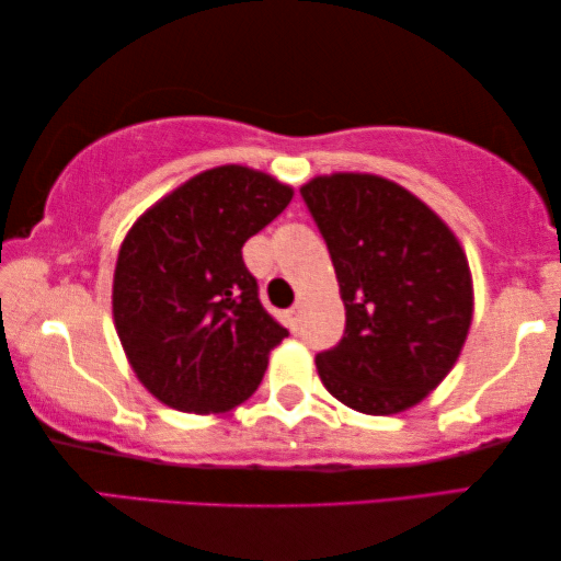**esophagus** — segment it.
Segmentation results:
<instances>
[{
  "label": "esophagus",
  "instance_id": "esophagus-1",
  "mask_svg": "<svg viewBox=\"0 0 561 561\" xmlns=\"http://www.w3.org/2000/svg\"><path fill=\"white\" fill-rule=\"evenodd\" d=\"M286 323H288L290 331H298V325H300V306H293V308L286 310Z\"/></svg>",
  "mask_w": 561,
  "mask_h": 561
}]
</instances>
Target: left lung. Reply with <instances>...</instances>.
I'll list each match as a JSON object with an SVG mask.
<instances>
[{
    "instance_id": "left-lung-1",
    "label": "left lung",
    "mask_w": 561,
    "mask_h": 561,
    "mask_svg": "<svg viewBox=\"0 0 561 561\" xmlns=\"http://www.w3.org/2000/svg\"><path fill=\"white\" fill-rule=\"evenodd\" d=\"M300 195L346 306V331L316 356L318 376L341 403L370 416L416 407L454 368L471 325L459 240L426 203L378 175H321Z\"/></svg>"
}]
</instances>
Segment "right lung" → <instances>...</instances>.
Instances as JSON below:
<instances>
[{"label":"right lung","instance_id":"add662e5","mask_svg":"<svg viewBox=\"0 0 561 561\" xmlns=\"http://www.w3.org/2000/svg\"><path fill=\"white\" fill-rule=\"evenodd\" d=\"M293 187L243 165L205 170L140 215L112 283L119 343L154 399L222 413L251 399L288 331L257 298L243 245Z\"/></svg>","mask_w":561,"mask_h":561}]
</instances>
